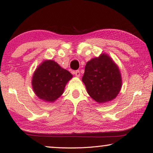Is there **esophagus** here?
I'll return each instance as SVG.
<instances>
[{"label":"esophagus","instance_id":"34e87169","mask_svg":"<svg viewBox=\"0 0 153 153\" xmlns=\"http://www.w3.org/2000/svg\"><path fill=\"white\" fill-rule=\"evenodd\" d=\"M74 74H75V75H76V76H77V77H79V76H80V71H79V70H77V71H75V72H74Z\"/></svg>","mask_w":153,"mask_h":153}]
</instances>
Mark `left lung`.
<instances>
[{
    "mask_svg": "<svg viewBox=\"0 0 153 153\" xmlns=\"http://www.w3.org/2000/svg\"><path fill=\"white\" fill-rule=\"evenodd\" d=\"M82 80L90 97L98 103L114 99L121 87L119 68L106 54L86 63Z\"/></svg>",
    "mask_w": 153,
    "mask_h": 153,
    "instance_id": "left-lung-1",
    "label": "left lung"
}]
</instances>
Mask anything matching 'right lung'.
<instances>
[{
  "label": "right lung",
  "instance_id": "add662e5",
  "mask_svg": "<svg viewBox=\"0 0 153 153\" xmlns=\"http://www.w3.org/2000/svg\"><path fill=\"white\" fill-rule=\"evenodd\" d=\"M73 75L54 61H45L36 70L32 78L34 92L40 99L54 102L63 93Z\"/></svg>",
  "mask_w": 153,
  "mask_h": 153
}]
</instances>
